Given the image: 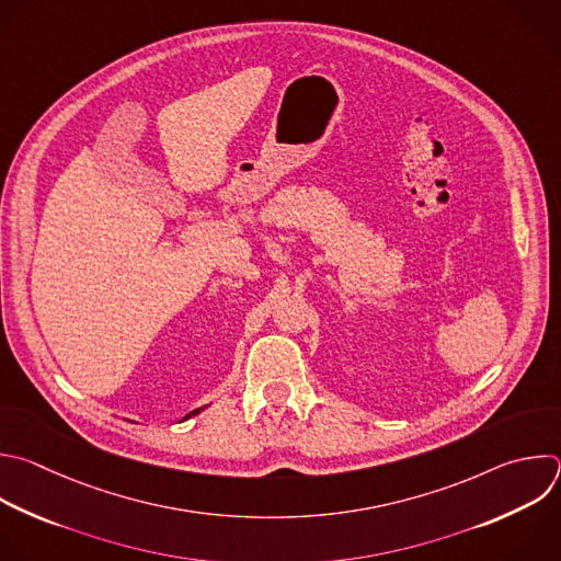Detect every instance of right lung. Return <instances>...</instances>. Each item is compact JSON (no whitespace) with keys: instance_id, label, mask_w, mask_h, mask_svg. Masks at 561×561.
Returning a JSON list of instances; mask_svg holds the SVG:
<instances>
[{"instance_id":"add662e5","label":"right lung","mask_w":561,"mask_h":561,"mask_svg":"<svg viewBox=\"0 0 561 561\" xmlns=\"http://www.w3.org/2000/svg\"><path fill=\"white\" fill-rule=\"evenodd\" d=\"M201 412H203V410H194V412H192V414H186V416H184V419H182V421H186V419H192V416H196V414H201Z\"/></svg>"}]
</instances>
